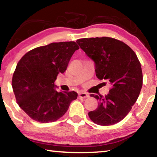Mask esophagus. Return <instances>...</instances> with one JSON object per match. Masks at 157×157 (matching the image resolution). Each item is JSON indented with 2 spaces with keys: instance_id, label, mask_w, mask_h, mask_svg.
Returning <instances> with one entry per match:
<instances>
[{
  "instance_id": "obj_1",
  "label": "esophagus",
  "mask_w": 157,
  "mask_h": 157,
  "mask_svg": "<svg viewBox=\"0 0 157 157\" xmlns=\"http://www.w3.org/2000/svg\"><path fill=\"white\" fill-rule=\"evenodd\" d=\"M89 97V95L86 94V93L82 91L80 93H79V98H88Z\"/></svg>"
}]
</instances>
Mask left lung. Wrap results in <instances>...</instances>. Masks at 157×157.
Here are the masks:
<instances>
[{
    "label": "left lung",
    "mask_w": 157,
    "mask_h": 157,
    "mask_svg": "<svg viewBox=\"0 0 157 157\" xmlns=\"http://www.w3.org/2000/svg\"><path fill=\"white\" fill-rule=\"evenodd\" d=\"M76 42L94 62L97 78L111 86L105 96L91 94L99 103L96 109L89 112L90 119L102 126L118 123L131 110L142 88V69L136 53L111 37L84 38Z\"/></svg>",
    "instance_id": "8db88e82"
}]
</instances>
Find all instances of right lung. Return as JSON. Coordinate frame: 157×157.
<instances>
[{
    "mask_svg": "<svg viewBox=\"0 0 157 157\" xmlns=\"http://www.w3.org/2000/svg\"><path fill=\"white\" fill-rule=\"evenodd\" d=\"M79 48L74 41L51 43L31 50L18 62L12 77L13 91L18 106L32 119L54 122L77 99L75 91L57 92L54 82Z\"/></svg>",
    "mask_w": 157,
    "mask_h": 157,
    "instance_id": "1",
    "label": "right lung"
}]
</instances>
